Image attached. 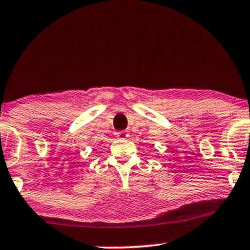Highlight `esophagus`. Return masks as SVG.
Wrapping results in <instances>:
<instances>
[{
  "label": "esophagus",
  "mask_w": 250,
  "mask_h": 250,
  "mask_svg": "<svg viewBox=\"0 0 250 250\" xmlns=\"http://www.w3.org/2000/svg\"><path fill=\"white\" fill-rule=\"evenodd\" d=\"M114 135H115V137L118 138L119 141H123V140H125V138H127L128 136H129L128 131H125V130H122V131H116Z\"/></svg>",
  "instance_id": "1"
}]
</instances>
